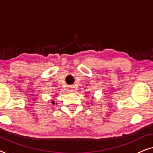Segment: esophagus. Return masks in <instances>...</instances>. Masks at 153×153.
<instances>
[{
    "label": "esophagus",
    "instance_id": "34e87169",
    "mask_svg": "<svg viewBox=\"0 0 153 153\" xmlns=\"http://www.w3.org/2000/svg\"><path fill=\"white\" fill-rule=\"evenodd\" d=\"M74 88H75V87L74 86V85H70V86H69V88H68L69 91H70V92L74 91H75Z\"/></svg>",
    "mask_w": 153,
    "mask_h": 153
}]
</instances>
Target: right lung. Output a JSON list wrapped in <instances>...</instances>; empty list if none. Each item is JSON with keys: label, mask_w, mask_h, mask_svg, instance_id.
<instances>
[{"label": "right lung", "mask_w": 153, "mask_h": 153, "mask_svg": "<svg viewBox=\"0 0 153 153\" xmlns=\"http://www.w3.org/2000/svg\"><path fill=\"white\" fill-rule=\"evenodd\" d=\"M52 104H55L54 103V101H52Z\"/></svg>", "instance_id": "1"}]
</instances>
